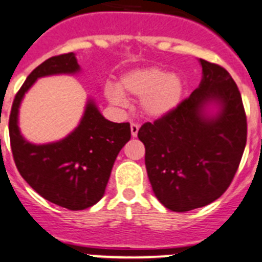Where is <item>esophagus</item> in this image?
<instances>
[{
  "instance_id": "34e87169",
  "label": "esophagus",
  "mask_w": 262,
  "mask_h": 262,
  "mask_svg": "<svg viewBox=\"0 0 262 262\" xmlns=\"http://www.w3.org/2000/svg\"><path fill=\"white\" fill-rule=\"evenodd\" d=\"M138 130H139V125L136 123H132L130 124V132H132V137H137V134H138Z\"/></svg>"
}]
</instances>
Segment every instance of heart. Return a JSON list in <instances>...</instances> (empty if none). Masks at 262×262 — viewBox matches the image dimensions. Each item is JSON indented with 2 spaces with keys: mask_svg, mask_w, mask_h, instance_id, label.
Wrapping results in <instances>:
<instances>
[{
  "mask_svg": "<svg viewBox=\"0 0 262 262\" xmlns=\"http://www.w3.org/2000/svg\"><path fill=\"white\" fill-rule=\"evenodd\" d=\"M120 89L129 95L142 98L141 107L146 116L159 119L172 112L182 99V79L159 67L130 71L120 81ZM108 101L116 106L125 104V97L114 86L107 88Z\"/></svg>",
  "mask_w": 262,
  "mask_h": 262,
  "instance_id": "obj_1",
  "label": "heart"
}]
</instances>
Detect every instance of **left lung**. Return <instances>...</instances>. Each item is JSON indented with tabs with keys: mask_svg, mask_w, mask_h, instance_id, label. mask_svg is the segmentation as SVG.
<instances>
[{
	"mask_svg": "<svg viewBox=\"0 0 262 262\" xmlns=\"http://www.w3.org/2000/svg\"><path fill=\"white\" fill-rule=\"evenodd\" d=\"M199 88L178 106L138 130L148 180L159 202L173 212L200 208L230 186L247 142V116L235 81L224 67L200 59ZM217 99V117L204 114Z\"/></svg>",
	"mask_w": 262,
	"mask_h": 262,
	"instance_id": "8db88e82",
	"label": "left lung"
}]
</instances>
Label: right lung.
Segmentation results:
<instances>
[{"instance_id":"1","label":"right lung","mask_w":262,"mask_h":262,"mask_svg":"<svg viewBox=\"0 0 262 262\" xmlns=\"http://www.w3.org/2000/svg\"><path fill=\"white\" fill-rule=\"evenodd\" d=\"M77 71L73 53L41 63L16 93L9 119L10 145L21 177L43 199L71 211L89 208L102 199L117 154L130 139V124L108 121L89 102L81 123L70 136L55 143L32 145L20 136L18 108L38 77Z\"/></svg>"}]
</instances>
